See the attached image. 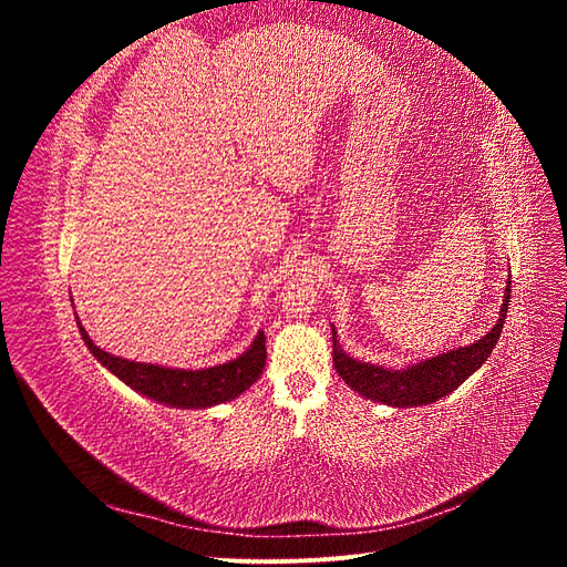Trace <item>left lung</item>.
<instances>
[{"label": "left lung", "instance_id": "left-lung-1", "mask_svg": "<svg viewBox=\"0 0 567 567\" xmlns=\"http://www.w3.org/2000/svg\"><path fill=\"white\" fill-rule=\"evenodd\" d=\"M511 302V279L504 288V302L499 310V319L492 326L483 338L471 342V346L454 348L435 357L421 359L416 364H409L404 369H388L379 364L359 362L340 348L336 326L333 331V367L338 375L346 381L354 392L362 394L367 400L381 402L388 406H423L442 400L444 394L454 392L463 381L473 375L480 367L487 362L496 340L502 336L506 310Z\"/></svg>", "mask_w": 567, "mask_h": 567}]
</instances>
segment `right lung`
Segmentation results:
<instances>
[{"mask_svg": "<svg viewBox=\"0 0 567 567\" xmlns=\"http://www.w3.org/2000/svg\"><path fill=\"white\" fill-rule=\"evenodd\" d=\"M73 300V298H71ZM80 336L84 346L90 348L96 362L106 367L120 381L136 390L144 398L177 409H208L221 402H231L262 375L267 362L265 331H257L255 340L244 354H238L231 362L208 367V369H173L161 364L130 362V359L115 357L106 350L94 346L90 333L84 331L80 317L75 315Z\"/></svg>", "mask_w": 567, "mask_h": 567, "instance_id": "add662e5", "label": "right lung"}]
</instances>
